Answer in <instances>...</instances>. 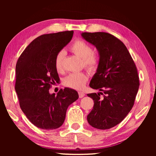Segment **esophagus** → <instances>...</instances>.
<instances>
[{
    "mask_svg": "<svg viewBox=\"0 0 156 156\" xmlns=\"http://www.w3.org/2000/svg\"><path fill=\"white\" fill-rule=\"evenodd\" d=\"M78 94H79V97H80V98L84 97V96H85V94L84 93V92H78Z\"/></svg>",
    "mask_w": 156,
    "mask_h": 156,
    "instance_id": "esophagus-1",
    "label": "esophagus"
}]
</instances>
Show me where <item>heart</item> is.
<instances>
[{
    "label": "heart",
    "mask_w": 156,
    "mask_h": 156,
    "mask_svg": "<svg viewBox=\"0 0 156 156\" xmlns=\"http://www.w3.org/2000/svg\"><path fill=\"white\" fill-rule=\"evenodd\" d=\"M70 51L82 59L84 68L88 71L92 72L97 69L99 64L98 56L93 52L91 46L82 40L75 41L69 48ZM65 51H59L55 55L54 64L56 70L61 72L64 69V61ZM88 77L84 73H72L64 78V84L66 87L76 90H81L83 88Z\"/></svg>",
    "instance_id": "obj_1"
}]
</instances>
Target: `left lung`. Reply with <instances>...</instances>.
<instances>
[{
  "mask_svg": "<svg viewBox=\"0 0 156 156\" xmlns=\"http://www.w3.org/2000/svg\"><path fill=\"white\" fill-rule=\"evenodd\" d=\"M81 35L97 48L100 56L90 87L102 92L87 94L94 102L87 121L94 128L110 129L120 123L133 107L140 86L136 66L125 44L114 35L105 32Z\"/></svg>",
  "mask_w": 156,
  "mask_h": 156,
  "instance_id": "left-lung-1",
  "label": "left lung"
}]
</instances>
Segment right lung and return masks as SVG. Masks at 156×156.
Masks as SVG:
<instances>
[{
	"label": "right lung",
	"instance_id": "obj_1",
	"mask_svg": "<svg viewBox=\"0 0 156 156\" xmlns=\"http://www.w3.org/2000/svg\"><path fill=\"white\" fill-rule=\"evenodd\" d=\"M73 31L44 34L25 49L16 64L15 91L20 107L30 122L46 130L64 123L67 108L78 98L75 90L65 88L49 94L59 80L54 61L56 54L71 41Z\"/></svg>",
	"mask_w": 156,
	"mask_h": 156
}]
</instances>
